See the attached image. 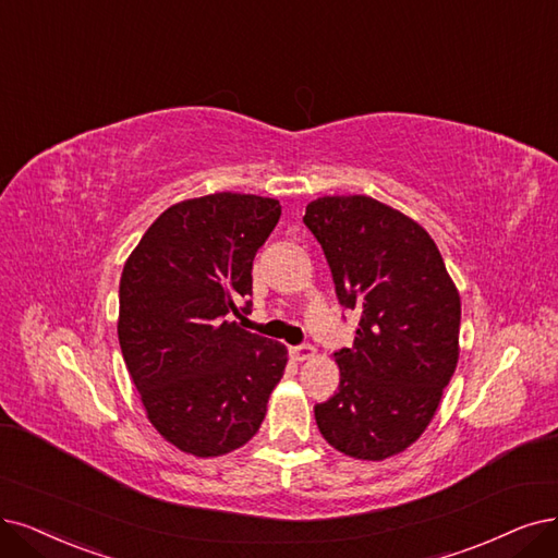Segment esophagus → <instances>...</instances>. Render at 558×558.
<instances>
[{
    "instance_id": "obj_1",
    "label": "esophagus",
    "mask_w": 558,
    "mask_h": 558,
    "mask_svg": "<svg viewBox=\"0 0 558 558\" xmlns=\"http://www.w3.org/2000/svg\"><path fill=\"white\" fill-rule=\"evenodd\" d=\"M290 354H292L294 361L303 363V361L315 359V356H317V349H315L313 344H299V347H292V349H290Z\"/></svg>"
}]
</instances>
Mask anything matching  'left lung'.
Listing matches in <instances>:
<instances>
[{
  "instance_id": "left-lung-1",
  "label": "left lung",
  "mask_w": 558,
  "mask_h": 558,
  "mask_svg": "<svg viewBox=\"0 0 558 558\" xmlns=\"http://www.w3.org/2000/svg\"><path fill=\"white\" fill-rule=\"evenodd\" d=\"M340 305L359 311L354 347L333 354L340 386L315 407L322 437L356 460L414 444L460 359V294L437 243L398 209L365 195L305 206Z\"/></svg>"
}]
</instances>
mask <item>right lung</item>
Listing matches in <instances>:
<instances>
[{
	"label": "right lung",
	"instance_id": "obj_1",
	"mask_svg": "<svg viewBox=\"0 0 558 558\" xmlns=\"http://www.w3.org/2000/svg\"><path fill=\"white\" fill-rule=\"evenodd\" d=\"M280 202L216 193L162 211L123 264L117 333L147 418L195 458L251 441L282 379L287 349L245 331L253 259ZM244 307H240V303Z\"/></svg>",
	"mask_w": 558,
	"mask_h": 558
}]
</instances>
